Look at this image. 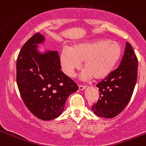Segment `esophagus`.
Segmentation results:
<instances>
[{"mask_svg": "<svg viewBox=\"0 0 146 146\" xmlns=\"http://www.w3.org/2000/svg\"><path fill=\"white\" fill-rule=\"evenodd\" d=\"M86 88L87 87H86V86H79V89L80 90V91H84Z\"/></svg>", "mask_w": 146, "mask_h": 146, "instance_id": "1", "label": "esophagus"}]
</instances>
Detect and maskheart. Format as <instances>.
I'll return each instance as SVG.
<instances>
[{
	"mask_svg": "<svg viewBox=\"0 0 146 146\" xmlns=\"http://www.w3.org/2000/svg\"><path fill=\"white\" fill-rule=\"evenodd\" d=\"M122 54L121 45L116 41L98 39L72 45L62 50L60 62L62 70L68 77H73L83 61L82 79H104L111 74Z\"/></svg>",
	"mask_w": 146,
	"mask_h": 146,
	"instance_id": "1",
	"label": "heart"
}]
</instances>
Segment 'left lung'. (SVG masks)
Segmentation results:
<instances>
[{
    "mask_svg": "<svg viewBox=\"0 0 146 146\" xmlns=\"http://www.w3.org/2000/svg\"><path fill=\"white\" fill-rule=\"evenodd\" d=\"M137 64L133 48L126 42L119 67L96 86L100 95L96 104L91 108L94 114L112 118L123 111L129 102L136 85Z\"/></svg>",
    "mask_w": 146,
    "mask_h": 146,
    "instance_id": "8db88e82",
    "label": "left lung"
}]
</instances>
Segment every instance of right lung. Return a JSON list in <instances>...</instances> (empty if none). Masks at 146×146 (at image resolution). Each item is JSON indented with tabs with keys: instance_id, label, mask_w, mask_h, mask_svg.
<instances>
[{
	"instance_id": "1",
	"label": "right lung",
	"mask_w": 146,
	"mask_h": 146,
	"mask_svg": "<svg viewBox=\"0 0 146 146\" xmlns=\"http://www.w3.org/2000/svg\"><path fill=\"white\" fill-rule=\"evenodd\" d=\"M45 42L43 35L36 33L23 45L17 60V83L30 111L50 121L64 112L67 98L78 86L60 71L57 51L40 46Z\"/></svg>"
}]
</instances>
